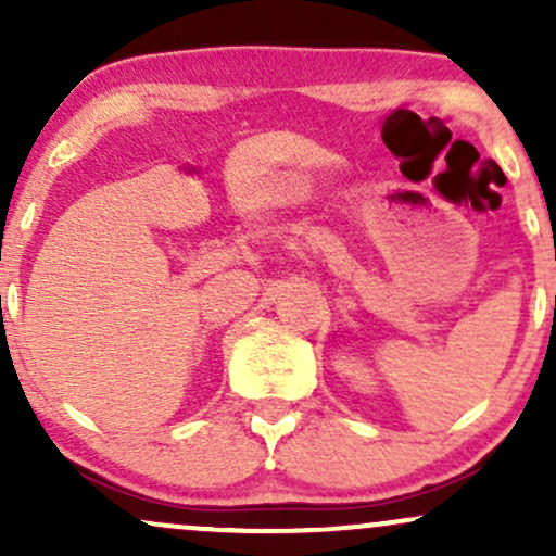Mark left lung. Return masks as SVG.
Returning a JSON list of instances; mask_svg holds the SVG:
<instances>
[{
  "instance_id": "8db88e82",
  "label": "left lung",
  "mask_w": 556,
  "mask_h": 556,
  "mask_svg": "<svg viewBox=\"0 0 556 556\" xmlns=\"http://www.w3.org/2000/svg\"><path fill=\"white\" fill-rule=\"evenodd\" d=\"M554 308H556V298H554Z\"/></svg>"
}]
</instances>
